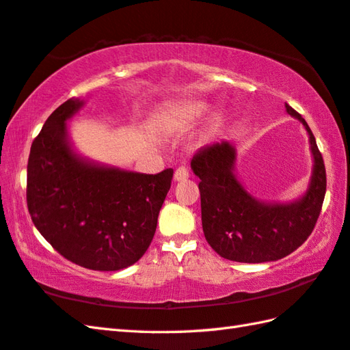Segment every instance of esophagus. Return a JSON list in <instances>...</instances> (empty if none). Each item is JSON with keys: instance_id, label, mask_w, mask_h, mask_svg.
<instances>
[{"instance_id": "obj_1", "label": "esophagus", "mask_w": 350, "mask_h": 350, "mask_svg": "<svg viewBox=\"0 0 350 350\" xmlns=\"http://www.w3.org/2000/svg\"><path fill=\"white\" fill-rule=\"evenodd\" d=\"M188 177H189V170L187 167H179L174 171V180L176 182L187 180Z\"/></svg>"}]
</instances>
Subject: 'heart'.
<instances>
[{"label":"heart","mask_w":350,"mask_h":350,"mask_svg":"<svg viewBox=\"0 0 350 350\" xmlns=\"http://www.w3.org/2000/svg\"><path fill=\"white\" fill-rule=\"evenodd\" d=\"M209 113V105L200 100H187L171 109V120L180 128L197 123Z\"/></svg>","instance_id":"1"}]
</instances>
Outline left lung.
<instances>
[{
    "label": "left lung",
    "instance_id": "8db88e82",
    "mask_svg": "<svg viewBox=\"0 0 350 350\" xmlns=\"http://www.w3.org/2000/svg\"><path fill=\"white\" fill-rule=\"evenodd\" d=\"M286 111L306 126L314 158L310 187L296 202L265 203L247 192L234 174V147L226 139L202 147L191 161L200 179L204 237L227 260L263 263L286 257L308 239L321 215L326 192L322 153L302 116L287 103Z\"/></svg>",
    "mask_w": 350,
    "mask_h": 350
}]
</instances>
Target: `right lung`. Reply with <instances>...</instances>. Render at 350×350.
Instances as JSON below:
<instances>
[{
    "label": "right lung",
    "mask_w": 350,
    "mask_h": 350,
    "mask_svg": "<svg viewBox=\"0 0 350 350\" xmlns=\"http://www.w3.org/2000/svg\"><path fill=\"white\" fill-rule=\"evenodd\" d=\"M83 107L72 98L44 122L29 150L27 206L52 248L87 269H124L144 256L171 187L173 168L143 174L81 158L66 122Z\"/></svg>",
    "instance_id": "right-lung-1"
}]
</instances>
